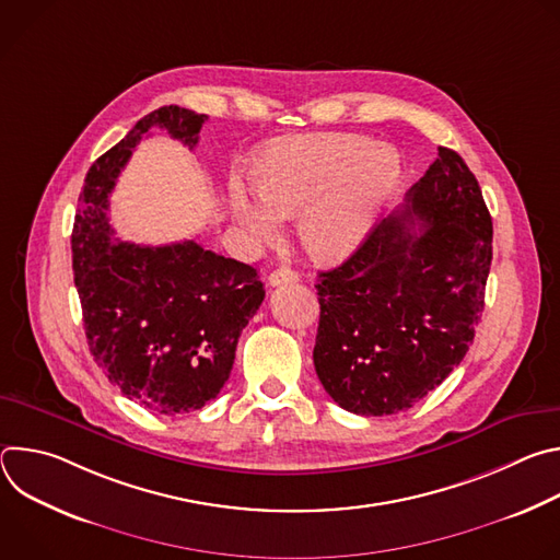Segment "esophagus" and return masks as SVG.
Returning a JSON list of instances; mask_svg holds the SVG:
<instances>
[{"label":"esophagus","instance_id":"obj_1","mask_svg":"<svg viewBox=\"0 0 560 560\" xmlns=\"http://www.w3.org/2000/svg\"><path fill=\"white\" fill-rule=\"evenodd\" d=\"M296 281H299V275L294 270H290V268H279V270L270 272V277H268V283L272 288L285 285V283H296Z\"/></svg>","mask_w":560,"mask_h":560}]
</instances>
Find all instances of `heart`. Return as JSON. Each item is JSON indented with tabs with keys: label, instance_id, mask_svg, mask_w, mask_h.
<instances>
[{
	"label": "heart",
	"instance_id": "b5f03b06",
	"mask_svg": "<svg viewBox=\"0 0 560 560\" xmlns=\"http://www.w3.org/2000/svg\"><path fill=\"white\" fill-rule=\"evenodd\" d=\"M401 179V159L359 135H301L272 143L250 168L259 201L232 190L230 208L259 238L275 219L296 217L303 250L322 264L348 259L368 238Z\"/></svg>",
	"mask_w": 560,
	"mask_h": 560
}]
</instances>
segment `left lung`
<instances>
[{
  "label": "left lung",
  "mask_w": 560,
  "mask_h": 560,
  "mask_svg": "<svg viewBox=\"0 0 560 560\" xmlns=\"http://www.w3.org/2000/svg\"><path fill=\"white\" fill-rule=\"evenodd\" d=\"M492 217L458 152L337 268L318 272V381L361 417L412 408L463 361L486 305Z\"/></svg>",
  "instance_id": "8db88e82"
}]
</instances>
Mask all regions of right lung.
I'll list each match as a JSON object with an SVG mask.
<instances>
[{"label":"right lung","instance_id":"1","mask_svg":"<svg viewBox=\"0 0 560 560\" xmlns=\"http://www.w3.org/2000/svg\"><path fill=\"white\" fill-rule=\"evenodd\" d=\"M206 115L164 106L91 166L72 225V272L89 348L108 381L159 415L201 410L221 392L266 290L257 270L206 250L117 242L108 197L150 128L195 148Z\"/></svg>","mask_w":560,"mask_h":560}]
</instances>
